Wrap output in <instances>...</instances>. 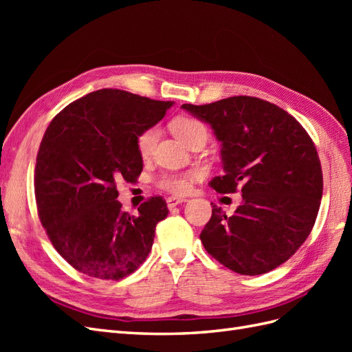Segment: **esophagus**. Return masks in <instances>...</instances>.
Masks as SVG:
<instances>
[{
	"label": "esophagus",
	"mask_w": 352,
	"mask_h": 352,
	"mask_svg": "<svg viewBox=\"0 0 352 352\" xmlns=\"http://www.w3.org/2000/svg\"><path fill=\"white\" fill-rule=\"evenodd\" d=\"M186 198H179V197H168L167 198V207L168 208H175L177 204H182L185 202Z\"/></svg>",
	"instance_id": "esophagus-1"
}]
</instances>
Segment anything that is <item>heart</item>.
<instances>
[{
  "label": "heart",
  "instance_id": "b5f03b06",
  "mask_svg": "<svg viewBox=\"0 0 352 352\" xmlns=\"http://www.w3.org/2000/svg\"><path fill=\"white\" fill-rule=\"evenodd\" d=\"M172 131L173 133L182 141L186 146H192L195 141L201 138H208V131L206 124L199 122L198 119L189 116H179L172 122ZM160 129L157 126H150L144 129L136 140L138 153L142 157L150 155L153 148L158 140ZM192 173H164L158 179V186L163 188L167 192H172L176 195L185 194L190 188V180H192Z\"/></svg>",
  "mask_w": 352,
  "mask_h": 352
}]
</instances>
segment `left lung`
Here are the masks:
<instances>
[{"instance_id":"1","label":"left lung","mask_w":352,"mask_h":352,"mask_svg":"<svg viewBox=\"0 0 352 352\" xmlns=\"http://www.w3.org/2000/svg\"><path fill=\"white\" fill-rule=\"evenodd\" d=\"M182 109L221 142L223 173L208 185L220 194L242 186L233 216L211 202L202 245L239 274L276 269L305 242L320 208L323 173L313 140L289 113L247 95Z\"/></svg>"}]
</instances>
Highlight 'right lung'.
I'll return each instance as SVG.
<instances>
[{"label": "right lung", "instance_id": "add662e5", "mask_svg": "<svg viewBox=\"0 0 352 352\" xmlns=\"http://www.w3.org/2000/svg\"><path fill=\"white\" fill-rule=\"evenodd\" d=\"M173 101L100 89L73 101L47 127L36 157L38 214L57 252L73 269L120 280L150 254L155 226L167 217L162 197L122 211L116 182L142 172L136 140L163 119Z\"/></svg>", "mask_w": 352, "mask_h": 352}]
</instances>
